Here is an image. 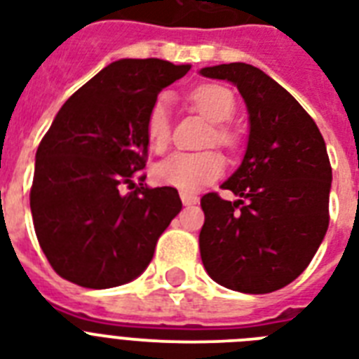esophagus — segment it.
Masks as SVG:
<instances>
[{
  "label": "esophagus",
  "mask_w": 359,
  "mask_h": 359,
  "mask_svg": "<svg viewBox=\"0 0 359 359\" xmlns=\"http://www.w3.org/2000/svg\"><path fill=\"white\" fill-rule=\"evenodd\" d=\"M180 201H182V205H186V207H190V205H197V203H199V197H197L196 194L180 191Z\"/></svg>",
  "instance_id": "34e87169"
}]
</instances>
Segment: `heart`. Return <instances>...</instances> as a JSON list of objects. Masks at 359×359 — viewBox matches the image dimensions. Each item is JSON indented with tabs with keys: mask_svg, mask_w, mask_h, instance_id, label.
<instances>
[{
	"mask_svg": "<svg viewBox=\"0 0 359 359\" xmlns=\"http://www.w3.org/2000/svg\"><path fill=\"white\" fill-rule=\"evenodd\" d=\"M191 104L207 121L225 123L235 111V97L224 86H199L190 95ZM145 137L152 151H163L171 140V115L169 100L160 97L149 109L145 121ZM214 140L229 143L231 135L225 128H214ZM225 171L224 156L216 151L173 152L156 163L152 171L154 180L162 186H171L182 191H197L219 179Z\"/></svg>",
	"mask_w": 359,
	"mask_h": 359,
	"instance_id": "1",
	"label": "heart"
}]
</instances>
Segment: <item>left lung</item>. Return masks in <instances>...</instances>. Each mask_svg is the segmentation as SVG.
I'll return each instance as SVG.
<instances>
[{"mask_svg":"<svg viewBox=\"0 0 359 359\" xmlns=\"http://www.w3.org/2000/svg\"><path fill=\"white\" fill-rule=\"evenodd\" d=\"M199 74L238 89L248 109V145L218 194L201 199L199 248L216 283L264 294L294 281L328 231L332 168L323 134L289 91L248 63L205 67Z\"/></svg>","mask_w":359,"mask_h":359,"instance_id":"8db88e82","label":"left lung"}]
</instances>
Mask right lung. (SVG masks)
I'll return each mask as SVG.
<instances>
[{
	"instance_id": "add662e5",
	"label": "right lung",
	"mask_w": 359,
	"mask_h": 359,
	"mask_svg": "<svg viewBox=\"0 0 359 359\" xmlns=\"http://www.w3.org/2000/svg\"><path fill=\"white\" fill-rule=\"evenodd\" d=\"M190 67L119 59L57 111L36 149L29 205L39 244L61 278L111 289L152 261L158 238L182 208L179 191L123 188L145 168L149 109Z\"/></svg>"
}]
</instances>
